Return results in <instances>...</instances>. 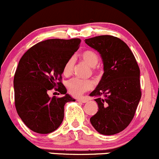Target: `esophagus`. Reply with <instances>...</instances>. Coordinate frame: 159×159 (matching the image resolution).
<instances>
[{
    "label": "esophagus",
    "instance_id": "34e87169",
    "mask_svg": "<svg viewBox=\"0 0 159 159\" xmlns=\"http://www.w3.org/2000/svg\"><path fill=\"white\" fill-rule=\"evenodd\" d=\"M77 101L81 102V103H87L88 101V99L86 98H78L77 99Z\"/></svg>",
    "mask_w": 159,
    "mask_h": 159
}]
</instances>
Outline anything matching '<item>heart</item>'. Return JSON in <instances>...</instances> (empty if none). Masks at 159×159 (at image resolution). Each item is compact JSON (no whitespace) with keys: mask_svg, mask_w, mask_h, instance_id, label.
Returning <instances> with one entry per match:
<instances>
[{"mask_svg":"<svg viewBox=\"0 0 159 159\" xmlns=\"http://www.w3.org/2000/svg\"><path fill=\"white\" fill-rule=\"evenodd\" d=\"M81 58L84 61L87 63L89 66L95 67L98 65L99 61V56L92 50H86L83 52L81 55ZM75 63V57H71L66 63L65 64L63 68V74L66 76H68L72 73L73 68H74ZM67 88L71 95L75 97L80 96L85 91L88 90L92 89L93 87V82L91 80H84L81 78H74L68 80L66 83Z\"/></svg>","mask_w":159,"mask_h":159,"instance_id":"obj_1","label":"heart"}]
</instances>
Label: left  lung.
Returning a JSON list of instances; mask_svg holds the SVG:
<instances>
[{"instance_id":"obj_1","label":"left lung","mask_w":159,"mask_h":159,"mask_svg":"<svg viewBox=\"0 0 159 159\" xmlns=\"http://www.w3.org/2000/svg\"><path fill=\"white\" fill-rule=\"evenodd\" d=\"M85 43L100 53L103 64L101 80L90 93L97 97L99 108L90 121L101 134H116L129 126L141 99L139 68L129 46L119 38L104 35L85 39Z\"/></svg>"}]
</instances>
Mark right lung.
Returning <instances> with one entry per match:
<instances>
[{
  "label": "right lung",
  "mask_w": 159,
  "mask_h": 159,
  "mask_svg": "<svg viewBox=\"0 0 159 159\" xmlns=\"http://www.w3.org/2000/svg\"><path fill=\"white\" fill-rule=\"evenodd\" d=\"M80 39H51L32 46L20 58L13 78L16 112L32 131L48 134L57 129L64 118L67 102L75 101L61 83L66 61L79 48ZM54 88L63 96L50 98Z\"/></svg>",
  "instance_id": "right-lung-1"
}]
</instances>
